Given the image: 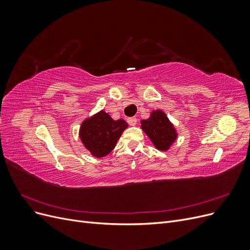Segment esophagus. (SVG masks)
Here are the masks:
<instances>
[{
    "label": "esophagus",
    "mask_w": 250,
    "mask_h": 250,
    "mask_svg": "<svg viewBox=\"0 0 250 250\" xmlns=\"http://www.w3.org/2000/svg\"><path fill=\"white\" fill-rule=\"evenodd\" d=\"M127 122H128V124H129V125H131V126H134L135 124H137V122H138V119L135 118V117L128 118V119H127Z\"/></svg>",
    "instance_id": "esophagus-1"
}]
</instances>
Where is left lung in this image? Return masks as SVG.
<instances>
[{"label": "left lung", "instance_id": "8db88e82", "mask_svg": "<svg viewBox=\"0 0 250 250\" xmlns=\"http://www.w3.org/2000/svg\"><path fill=\"white\" fill-rule=\"evenodd\" d=\"M142 128L160 150H167L176 139V131L169 119L161 110L151 113L148 120H142Z\"/></svg>", "mask_w": 250, "mask_h": 250}]
</instances>
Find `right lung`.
<instances>
[{
    "label": "right lung",
    "instance_id": "right-lung-1",
    "mask_svg": "<svg viewBox=\"0 0 250 250\" xmlns=\"http://www.w3.org/2000/svg\"><path fill=\"white\" fill-rule=\"evenodd\" d=\"M128 127L124 120H112L103 110L85 120L80 128L83 145L96 157L107 155L115 148L121 134Z\"/></svg>",
    "mask_w": 250,
    "mask_h": 250
}]
</instances>
